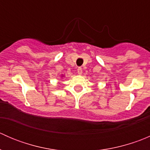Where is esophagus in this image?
Returning <instances> with one entry per match:
<instances>
[{
  "instance_id": "34e87169",
  "label": "esophagus",
  "mask_w": 150,
  "mask_h": 150,
  "mask_svg": "<svg viewBox=\"0 0 150 150\" xmlns=\"http://www.w3.org/2000/svg\"><path fill=\"white\" fill-rule=\"evenodd\" d=\"M77 71H78V73L79 74V75H81V74L83 73V69L81 67H78V69H77Z\"/></svg>"
}]
</instances>
